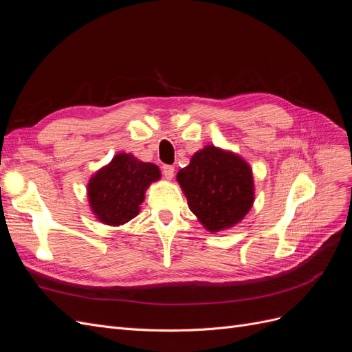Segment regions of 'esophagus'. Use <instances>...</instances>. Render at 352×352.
Instances as JSON below:
<instances>
[{
  "mask_svg": "<svg viewBox=\"0 0 352 352\" xmlns=\"http://www.w3.org/2000/svg\"><path fill=\"white\" fill-rule=\"evenodd\" d=\"M163 175L167 180H172L175 176V167L173 166H163Z\"/></svg>",
  "mask_w": 352,
  "mask_h": 352,
  "instance_id": "obj_1",
  "label": "esophagus"
}]
</instances>
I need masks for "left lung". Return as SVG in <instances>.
<instances>
[{
	"label": "left lung",
	"mask_w": 352,
	"mask_h": 352,
	"mask_svg": "<svg viewBox=\"0 0 352 352\" xmlns=\"http://www.w3.org/2000/svg\"><path fill=\"white\" fill-rule=\"evenodd\" d=\"M189 210L208 232L233 228L248 214L255 199L251 166L214 145L197 151L176 176Z\"/></svg>",
	"instance_id": "1"
}]
</instances>
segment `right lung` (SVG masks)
<instances>
[{
    "label": "right lung",
    "mask_w": 352,
    "mask_h": 352,
    "mask_svg": "<svg viewBox=\"0 0 352 352\" xmlns=\"http://www.w3.org/2000/svg\"><path fill=\"white\" fill-rule=\"evenodd\" d=\"M162 177L158 166L144 163L131 153H119L95 172L87 185L89 208L95 219L122 226L140 214L145 190Z\"/></svg>",
    "instance_id": "1"
}]
</instances>
